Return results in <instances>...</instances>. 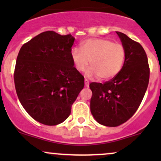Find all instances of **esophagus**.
<instances>
[{
    "instance_id": "obj_1",
    "label": "esophagus",
    "mask_w": 161,
    "mask_h": 161,
    "mask_svg": "<svg viewBox=\"0 0 161 161\" xmlns=\"http://www.w3.org/2000/svg\"><path fill=\"white\" fill-rule=\"evenodd\" d=\"M84 83H85V86H86V87H89V80H87V79H85V80H84Z\"/></svg>"
}]
</instances>
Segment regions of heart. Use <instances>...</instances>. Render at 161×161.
<instances>
[{"mask_svg":"<svg viewBox=\"0 0 161 161\" xmlns=\"http://www.w3.org/2000/svg\"><path fill=\"white\" fill-rule=\"evenodd\" d=\"M125 57L124 45L104 38L89 39L82 43L81 49L74 47L71 50L72 60L78 71H84L90 63L92 67L86 71V75L98 77L103 80L119 73Z\"/></svg>","mask_w":161,"mask_h":161,"instance_id":"obj_1","label":"heart"}]
</instances>
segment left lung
<instances>
[{
  "label": "left lung",
  "mask_w": 161,
  "mask_h": 161,
  "mask_svg": "<svg viewBox=\"0 0 161 161\" xmlns=\"http://www.w3.org/2000/svg\"><path fill=\"white\" fill-rule=\"evenodd\" d=\"M126 50L123 67L117 75L104 83H91V113L100 124L117 127L136 113L149 80L146 52L137 42L116 31Z\"/></svg>",
  "instance_id": "8db88e82"
}]
</instances>
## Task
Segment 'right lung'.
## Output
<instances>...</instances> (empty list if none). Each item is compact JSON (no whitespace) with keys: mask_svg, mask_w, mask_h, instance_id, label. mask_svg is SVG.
I'll list each match as a JSON object with an SVG mask.
<instances>
[{"mask_svg":"<svg viewBox=\"0 0 161 161\" xmlns=\"http://www.w3.org/2000/svg\"><path fill=\"white\" fill-rule=\"evenodd\" d=\"M75 38L53 31L24 44L15 65L14 80L19 100L27 113L45 125L63 122L84 86V77L71 58Z\"/></svg>","mask_w":161,"mask_h":161,"instance_id":"add662e5","label":"right lung"}]
</instances>
